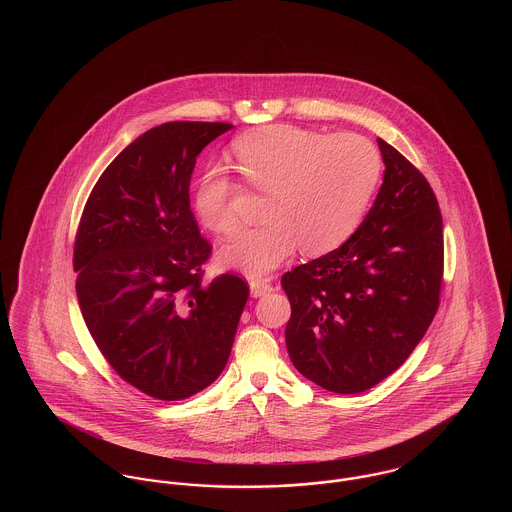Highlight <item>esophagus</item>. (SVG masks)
Here are the masks:
<instances>
[{
	"mask_svg": "<svg viewBox=\"0 0 512 512\" xmlns=\"http://www.w3.org/2000/svg\"><path fill=\"white\" fill-rule=\"evenodd\" d=\"M249 290H251L253 297H261V295H267V293L272 292V284L265 280V278H253L249 282Z\"/></svg>",
	"mask_w": 512,
	"mask_h": 512,
	"instance_id": "esophagus-1",
	"label": "esophagus"
}]
</instances>
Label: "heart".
I'll use <instances>...</instances> for the list:
<instances>
[{"label": "heart", "mask_w": 512, "mask_h": 512, "mask_svg": "<svg viewBox=\"0 0 512 512\" xmlns=\"http://www.w3.org/2000/svg\"><path fill=\"white\" fill-rule=\"evenodd\" d=\"M232 149L245 184L265 194L263 222L234 234L220 247L219 259L249 276L280 267L297 247L315 257L345 244L382 172L376 147L363 136H328L292 124L251 130ZM236 194L238 184L228 172L207 169L195 184L197 219L215 234L232 232Z\"/></svg>", "instance_id": "b5f03b06"}]
</instances>
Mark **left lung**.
Wrapping results in <instances>:
<instances>
[{"label":"left lung","mask_w":512,"mask_h":512,"mask_svg":"<svg viewBox=\"0 0 512 512\" xmlns=\"http://www.w3.org/2000/svg\"><path fill=\"white\" fill-rule=\"evenodd\" d=\"M384 184L355 234L282 276L293 366L334 393L370 390L403 365L436 317L443 220L424 174L378 138Z\"/></svg>","instance_id":"left-lung-1"}]
</instances>
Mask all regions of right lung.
<instances>
[{
	"label": "right lung",
	"mask_w": 512,
	"mask_h": 512,
	"mask_svg": "<svg viewBox=\"0 0 512 512\" xmlns=\"http://www.w3.org/2000/svg\"><path fill=\"white\" fill-rule=\"evenodd\" d=\"M228 122H165L122 149L82 211L73 267L84 322L124 382L161 401L211 386L224 370L249 286L203 284L211 244L190 209L201 149Z\"/></svg>",
	"instance_id": "right-lung-1"
}]
</instances>
